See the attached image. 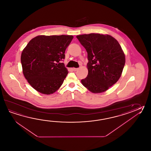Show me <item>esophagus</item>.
Here are the masks:
<instances>
[{
	"label": "esophagus",
	"instance_id": "obj_1",
	"mask_svg": "<svg viewBox=\"0 0 151 151\" xmlns=\"http://www.w3.org/2000/svg\"><path fill=\"white\" fill-rule=\"evenodd\" d=\"M78 69V68H73V70L74 71H77V70Z\"/></svg>",
	"mask_w": 151,
	"mask_h": 151
}]
</instances>
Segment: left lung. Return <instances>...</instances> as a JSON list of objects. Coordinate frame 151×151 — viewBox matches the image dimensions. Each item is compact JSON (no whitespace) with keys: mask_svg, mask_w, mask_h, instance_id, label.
<instances>
[{"mask_svg":"<svg viewBox=\"0 0 151 151\" xmlns=\"http://www.w3.org/2000/svg\"><path fill=\"white\" fill-rule=\"evenodd\" d=\"M76 37L88 53V75L81 82L93 93L104 92L122 73L125 57L122 47L109 35L90 33Z\"/></svg>","mask_w":151,"mask_h":151,"instance_id":"8db88e82","label":"left lung"}]
</instances>
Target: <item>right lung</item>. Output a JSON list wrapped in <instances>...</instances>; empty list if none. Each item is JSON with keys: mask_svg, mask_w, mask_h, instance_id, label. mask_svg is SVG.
Segmentation results:
<instances>
[{"mask_svg": "<svg viewBox=\"0 0 151 151\" xmlns=\"http://www.w3.org/2000/svg\"><path fill=\"white\" fill-rule=\"evenodd\" d=\"M73 35H39L22 52V71L28 82L41 93H53L61 86L68 71L63 63L65 51Z\"/></svg>", "mask_w": 151, "mask_h": 151, "instance_id": "right-lung-1", "label": "right lung"}]
</instances>
